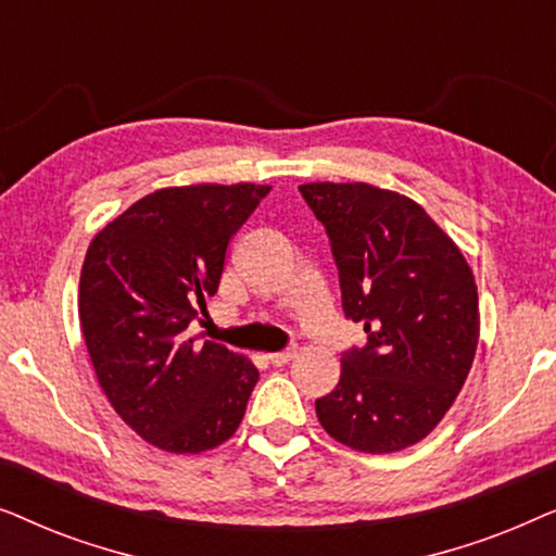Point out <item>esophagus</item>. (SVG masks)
<instances>
[{
    "mask_svg": "<svg viewBox=\"0 0 556 556\" xmlns=\"http://www.w3.org/2000/svg\"><path fill=\"white\" fill-rule=\"evenodd\" d=\"M295 356V349H286V352H276V354H270L268 359H270V364H276V367H283V364H288Z\"/></svg>",
    "mask_w": 556,
    "mask_h": 556,
    "instance_id": "obj_1",
    "label": "esophagus"
}]
</instances>
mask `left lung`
I'll return each instance as SVG.
<instances>
[{
	"label": "left lung",
	"mask_w": 556,
	"mask_h": 556,
	"mask_svg": "<svg viewBox=\"0 0 556 556\" xmlns=\"http://www.w3.org/2000/svg\"><path fill=\"white\" fill-rule=\"evenodd\" d=\"M299 189L331 240L344 314L369 337L341 356L339 384L316 400L318 422L352 451H405L438 428L473 364V270L405 194L367 181Z\"/></svg>",
	"instance_id": "1"
}]
</instances>
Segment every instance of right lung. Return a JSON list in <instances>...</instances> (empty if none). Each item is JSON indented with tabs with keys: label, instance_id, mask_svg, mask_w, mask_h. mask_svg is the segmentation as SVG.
Masks as SVG:
<instances>
[{
	"label": "right lung",
	"instance_id": "obj_1",
	"mask_svg": "<svg viewBox=\"0 0 556 556\" xmlns=\"http://www.w3.org/2000/svg\"><path fill=\"white\" fill-rule=\"evenodd\" d=\"M270 187L156 189L90 240L78 316L98 384L121 420L159 451L202 453L235 435L257 369L187 326L217 293L225 255Z\"/></svg>",
	"mask_w": 556,
	"mask_h": 556
}]
</instances>
